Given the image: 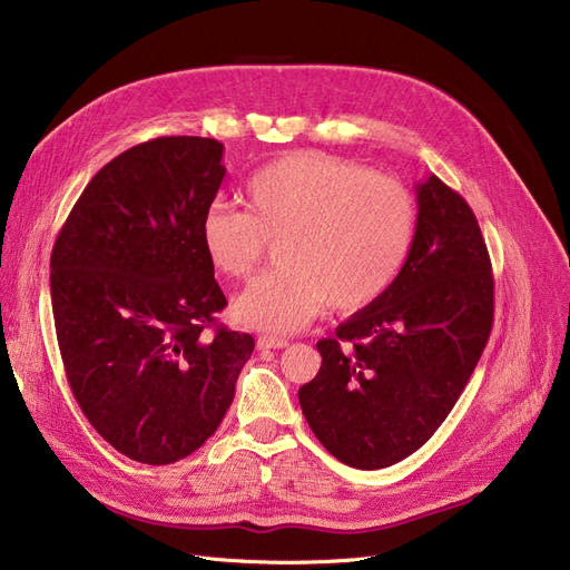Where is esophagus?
I'll return each mask as SVG.
<instances>
[{
  "instance_id": "1",
  "label": "esophagus",
  "mask_w": 570,
  "mask_h": 570,
  "mask_svg": "<svg viewBox=\"0 0 570 570\" xmlns=\"http://www.w3.org/2000/svg\"><path fill=\"white\" fill-rule=\"evenodd\" d=\"M287 338H278V336H259L257 338V350H281L287 347Z\"/></svg>"
}]
</instances>
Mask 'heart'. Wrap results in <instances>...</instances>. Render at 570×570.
<instances>
[{"label": "heart", "mask_w": 570, "mask_h": 570, "mask_svg": "<svg viewBox=\"0 0 570 570\" xmlns=\"http://www.w3.org/2000/svg\"><path fill=\"white\" fill-rule=\"evenodd\" d=\"M417 208L399 180L327 153L299 150L262 167L246 185V210L215 202L199 236L210 264L229 278L259 266L278 240L281 268L234 304L248 327L289 334L330 304L357 313L381 299L411 257Z\"/></svg>", "instance_id": "b5f03b06"}]
</instances>
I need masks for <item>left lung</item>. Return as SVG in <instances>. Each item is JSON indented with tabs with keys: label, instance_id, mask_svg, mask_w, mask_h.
I'll use <instances>...</instances> for the list:
<instances>
[{
	"label": "left lung",
	"instance_id": "obj_1",
	"mask_svg": "<svg viewBox=\"0 0 570 570\" xmlns=\"http://www.w3.org/2000/svg\"><path fill=\"white\" fill-rule=\"evenodd\" d=\"M417 232L399 281L317 341L322 366L299 390L317 441L338 462L373 471L420 450L482 355L494 278L471 206L441 178L415 185Z\"/></svg>",
	"mask_w": 570,
	"mask_h": 570
}]
</instances>
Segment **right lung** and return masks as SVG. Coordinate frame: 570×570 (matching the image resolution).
Returning <instances> with one entry per match:
<instances>
[{
  "instance_id": "add662e5",
  "label": "right lung",
  "mask_w": 570,
  "mask_h": 570,
  "mask_svg": "<svg viewBox=\"0 0 570 570\" xmlns=\"http://www.w3.org/2000/svg\"><path fill=\"white\" fill-rule=\"evenodd\" d=\"M225 146L159 137L114 157L71 208L50 255V302L71 392L99 436L165 466L220 426L250 334L215 324L227 306L202 246Z\"/></svg>"
}]
</instances>
